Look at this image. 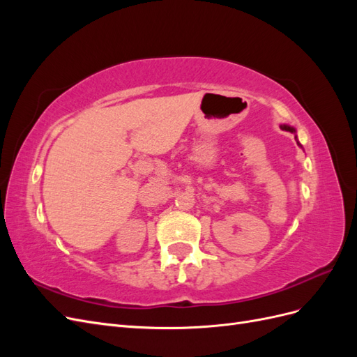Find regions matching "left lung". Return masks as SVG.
<instances>
[{
	"mask_svg": "<svg viewBox=\"0 0 357 357\" xmlns=\"http://www.w3.org/2000/svg\"><path fill=\"white\" fill-rule=\"evenodd\" d=\"M282 129H284V131H289V132H291V134L296 132L295 128H291V126H289V125H282ZM295 138H296V135H295ZM296 143H298V146H301L299 142H298V138H296ZM301 147H302V146H301Z\"/></svg>",
	"mask_w": 357,
	"mask_h": 357,
	"instance_id": "8db88e82",
	"label": "left lung"
}]
</instances>
